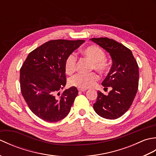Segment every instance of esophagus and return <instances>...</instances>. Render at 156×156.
<instances>
[{
	"label": "esophagus",
	"mask_w": 156,
	"mask_h": 156,
	"mask_svg": "<svg viewBox=\"0 0 156 156\" xmlns=\"http://www.w3.org/2000/svg\"><path fill=\"white\" fill-rule=\"evenodd\" d=\"M78 91H80V92H84V91H86V90H87V89H82V88H78Z\"/></svg>",
	"instance_id": "34e87169"
}]
</instances>
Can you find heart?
<instances>
[{
  "label": "heart",
  "instance_id": "heart-1",
  "mask_svg": "<svg viewBox=\"0 0 156 156\" xmlns=\"http://www.w3.org/2000/svg\"><path fill=\"white\" fill-rule=\"evenodd\" d=\"M82 54L92 61L91 68L101 74H106L109 69V65L106 60V54L103 50L96 45H89L83 49ZM77 58L74 54H69L65 62V71L68 74H72L76 71ZM99 79L95 72L89 74H77L69 79V84L72 87L87 89L92 87Z\"/></svg>",
  "mask_w": 156,
  "mask_h": 156
}]
</instances>
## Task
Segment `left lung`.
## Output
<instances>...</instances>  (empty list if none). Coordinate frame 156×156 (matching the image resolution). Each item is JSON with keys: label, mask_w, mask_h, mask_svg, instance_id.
<instances>
[{"label": "left lung", "mask_w": 156, "mask_h": 156, "mask_svg": "<svg viewBox=\"0 0 156 156\" xmlns=\"http://www.w3.org/2000/svg\"><path fill=\"white\" fill-rule=\"evenodd\" d=\"M110 54L112 65L102 82L105 88L111 87L108 95L98 91L93 105L95 112L107 119H116L130 108L138 90L139 66L131 51L122 44L108 37L91 38Z\"/></svg>", "instance_id": "left-lung-1"}]
</instances>
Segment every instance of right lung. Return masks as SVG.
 <instances>
[{
  "instance_id": "add662e5",
  "label": "right lung",
  "mask_w": 156,
  "mask_h": 156,
  "mask_svg": "<svg viewBox=\"0 0 156 156\" xmlns=\"http://www.w3.org/2000/svg\"><path fill=\"white\" fill-rule=\"evenodd\" d=\"M84 40L55 39L29 54L20 69V87L29 108L49 122L64 119L78 94L75 87L60 92L66 84L65 62Z\"/></svg>"
}]
</instances>
